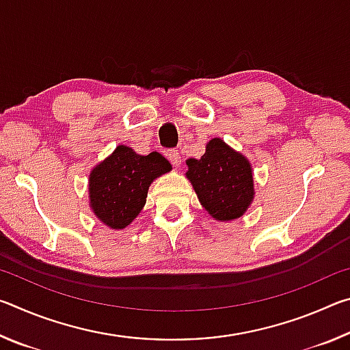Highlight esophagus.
<instances>
[{"instance_id":"esophagus-1","label":"esophagus","mask_w":350,"mask_h":350,"mask_svg":"<svg viewBox=\"0 0 350 350\" xmlns=\"http://www.w3.org/2000/svg\"><path fill=\"white\" fill-rule=\"evenodd\" d=\"M168 159H170V162L173 163V167L177 168L180 165V154H179V151H177V150L168 151Z\"/></svg>"}]
</instances>
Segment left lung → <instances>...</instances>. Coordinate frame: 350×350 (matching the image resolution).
<instances>
[{
  "label": "left lung",
  "mask_w": 350,
  "mask_h": 350,
  "mask_svg": "<svg viewBox=\"0 0 350 350\" xmlns=\"http://www.w3.org/2000/svg\"><path fill=\"white\" fill-rule=\"evenodd\" d=\"M187 177L199 202L216 221L241 217L253 202L252 165L221 139H211L200 159H188Z\"/></svg>",
  "instance_id": "1"
}]
</instances>
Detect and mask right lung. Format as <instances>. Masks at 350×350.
I'll use <instances>...</instances> for the list:
<instances>
[{
    "label": "right lung",
    "instance_id": "right-lung-1",
    "mask_svg": "<svg viewBox=\"0 0 350 350\" xmlns=\"http://www.w3.org/2000/svg\"><path fill=\"white\" fill-rule=\"evenodd\" d=\"M171 171L162 154L140 156L118 145L90 174V205L94 215L112 230L128 227L144 208L154 179Z\"/></svg>",
    "mask_w": 350,
    "mask_h": 350
}]
</instances>
